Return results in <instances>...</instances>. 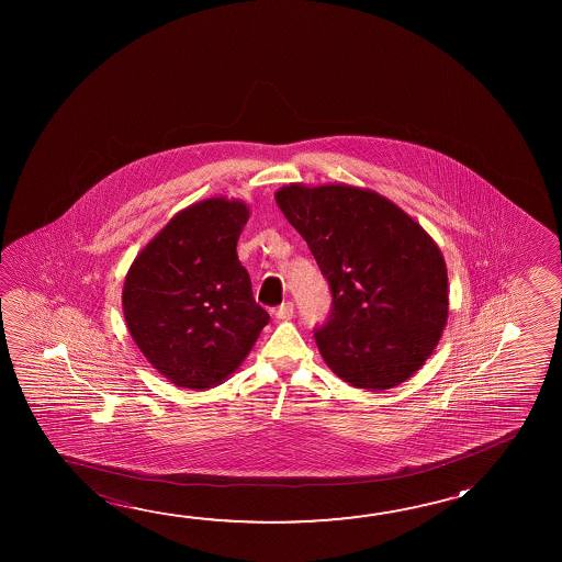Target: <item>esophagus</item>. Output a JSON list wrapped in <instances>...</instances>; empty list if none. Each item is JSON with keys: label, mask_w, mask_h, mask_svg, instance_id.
I'll return each mask as SVG.
<instances>
[{"label": "esophagus", "mask_w": 562, "mask_h": 562, "mask_svg": "<svg viewBox=\"0 0 562 562\" xmlns=\"http://www.w3.org/2000/svg\"><path fill=\"white\" fill-rule=\"evenodd\" d=\"M274 315H277V319H280V322L292 319V315H294V304H292V302H284V304L278 307L277 312H274Z\"/></svg>", "instance_id": "34e87169"}]
</instances>
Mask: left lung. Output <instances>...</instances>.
<instances>
[{"label": "left lung", "mask_w": 562, "mask_h": 562, "mask_svg": "<svg viewBox=\"0 0 562 562\" xmlns=\"http://www.w3.org/2000/svg\"><path fill=\"white\" fill-rule=\"evenodd\" d=\"M274 198L331 288L329 319L313 333L325 364L364 390L412 378L449 315L447 267L435 240L364 188L290 184Z\"/></svg>", "instance_id": "obj_1"}]
</instances>
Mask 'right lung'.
Masks as SVG:
<instances>
[{
	"label": "right lung",
	"instance_id": "right-lung-1",
	"mask_svg": "<svg viewBox=\"0 0 562 562\" xmlns=\"http://www.w3.org/2000/svg\"><path fill=\"white\" fill-rule=\"evenodd\" d=\"M249 207L210 198L176 213L133 260L123 315L145 359L172 384L207 390L239 369L268 313L237 257Z\"/></svg>",
	"mask_w": 562,
	"mask_h": 562
}]
</instances>
